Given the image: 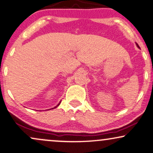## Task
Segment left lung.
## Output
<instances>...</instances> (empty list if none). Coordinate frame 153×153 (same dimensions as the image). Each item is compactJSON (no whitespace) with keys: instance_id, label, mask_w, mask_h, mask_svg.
I'll list each match as a JSON object with an SVG mask.
<instances>
[{"instance_id":"left-lung-1","label":"left lung","mask_w":153,"mask_h":153,"mask_svg":"<svg viewBox=\"0 0 153 153\" xmlns=\"http://www.w3.org/2000/svg\"><path fill=\"white\" fill-rule=\"evenodd\" d=\"M136 46H138V48H140V47H139V46H138V44H137V43H136Z\"/></svg>"}]
</instances>
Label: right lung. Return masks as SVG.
<instances>
[{
  "instance_id": "1",
  "label": "right lung",
  "mask_w": 153,
  "mask_h": 153,
  "mask_svg": "<svg viewBox=\"0 0 153 153\" xmlns=\"http://www.w3.org/2000/svg\"><path fill=\"white\" fill-rule=\"evenodd\" d=\"M60 103H61V102H59V104H58V105H57V106H56V107H54L53 108H52V109H55V108H56V107H58V106H59V104H60Z\"/></svg>"
}]
</instances>
